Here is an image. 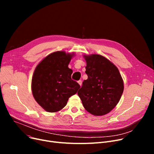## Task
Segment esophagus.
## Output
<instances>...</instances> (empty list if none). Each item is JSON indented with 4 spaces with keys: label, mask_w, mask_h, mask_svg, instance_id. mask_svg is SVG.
Listing matches in <instances>:
<instances>
[{
    "label": "esophagus",
    "mask_w": 154,
    "mask_h": 154,
    "mask_svg": "<svg viewBox=\"0 0 154 154\" xmlns=\"http://www.w3.org/2000/svg\"><path fill=\"white\" fill-rule=\"evenodd\" d=\"M78 83H79V84L80 85V86H81L82 85V80H79V81H78Z\"/></svg>",
    "instance_id": "obj_1"
}]
</instances>
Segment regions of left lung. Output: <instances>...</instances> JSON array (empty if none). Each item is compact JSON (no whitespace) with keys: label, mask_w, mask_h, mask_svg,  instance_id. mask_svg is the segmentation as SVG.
Masks as SVG:
<instances>
[{"label":"left lung","mask_w":154,"mask_h":154,"mask_svg":"<svg viewBox=\"0 0 154 154\" xmlns=\"http://www.w3.org/2000/svg\"><path fill=\"white\" fill-rule=\"evenodd\" d=\"M84 57L88 79L77 94L87 112L96 116L106 115L120 99L123 80L117 67L104 57L92 54Z\"/></svg>","instance_id":"1"}]
</instances>
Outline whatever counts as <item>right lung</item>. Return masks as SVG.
<instances>
[{
	"label": "right lung",
	"mask_w": 154,
	"mask_h": 154,
	"mask_svg": "<svg viewBox=\"0 0 154 154\" xmlns=\"http://www.w3.org/2000/svg\"><path fill=\"white\" fill-rule=\"evenodd\" d=\"M72 54L57 51L47 56L36 67L32 79V91L36 102L44 110L55 112L66 106L80 85L71 79L68 67Z\"/></svg>",
	"instance_id": "add662e5"
}]
</instances>
